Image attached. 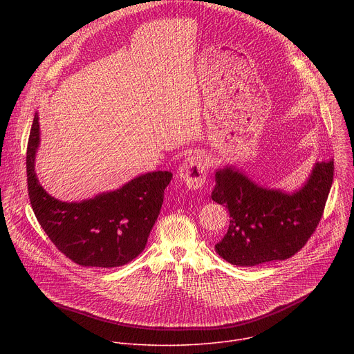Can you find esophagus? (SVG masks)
Segmentation results:
<instances>
[{
  "label": "esophagus",
  "instance_id": "obj_1",
  "mask_svg": "<svg viewBox=\"0 0 354 354\" xmlns=\"http://www.w3.org/2000/svg\"><path fill=\"white\" fill-rule=\"evenodd\" d=\"M209 171V161L205 156L193 154L185 158L178 169V178H180L187 187L198 189L206 183Z\"/></svg>",
  "mask_w": 354,
  "mask_h": 354
}]
</instances>
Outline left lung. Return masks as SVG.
<instances>
[{
    "label": "left lung",
    "instance_id": "obj_1",
    "mask_svg": "<svg viewBox=\"0 0 354 354\" xmlns=\"http://www.w3.org/2000/svg\"><path fill=\"white\" fill-rule=\"evenodd\" d=\"M332 180V160L317 162L292 192L262 186L234 165L218 168L212 198L228 209L231 220L217 254L236 266L291 258L319 224Z\"/></svg>",
    "mask_w": 354,
    "mask_h": 354
}]
</instances>
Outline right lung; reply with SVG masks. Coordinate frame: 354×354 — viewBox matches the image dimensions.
I'll return each instance as SVG.
<instances>
[{"label":"right lung","instance_id":"obj_1","mask_svg":"<svg viewBox=\"0 0 354 354\" xmlns=\"http://www.w3.org/2000/svg\"><path fill=\"white\" fill-rule=\"evenodd\" d=\"M39 144L36 112L26 153L28 192L33 213L50 241L68 259L88 268H118L138 257L158 218L172 174L147 172L116 190L81 201H62L50 196L36 176Z\"/></svg>","mask_w":354,"mask_h":354}]
</instances>
